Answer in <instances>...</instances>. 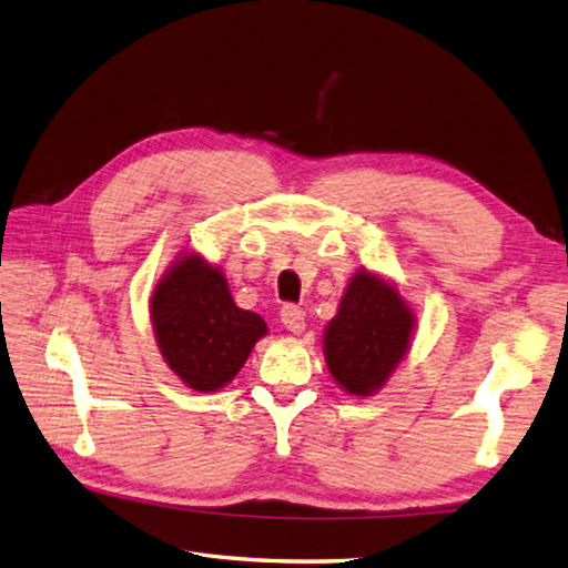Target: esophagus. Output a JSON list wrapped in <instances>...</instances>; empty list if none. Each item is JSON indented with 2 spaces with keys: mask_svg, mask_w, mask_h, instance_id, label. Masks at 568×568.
<instances>
[{
  "mask_svg": "<svg viewBox=\"0 0 568 568\" xmlns=\"http://www.w3.org/2000/svg\"><path fill=\"white\" fill-rule=\"evenodd\" d=\"M281 322L290 333H302L304 326H307L304 324V312L300 307H295V304H285V307L281 310Z\"/></svg>",
  "mask_w": 568,
  "mask_h": 568,
  "instance_id": "obj_1",
  "label": "esophagus"
}]
</instances>
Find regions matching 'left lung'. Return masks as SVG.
<instances>
[{
    "instance_id": "left-lung-1",
    "label": "left lung",
    "mask_w": 568,
    "mask_h": 568,
    "mask_svg": "<svg viewBox=\"0 0 568 568\" xmlns=\"http://www.w3.org/2000/svg\"><path fill=\"white\" fill-rule=\"evenodd\" d=\"M417 316L396 283L359 268L324 331L328 372L345 394L372 396L408 355Z\"/></svg>"
}]
</instances>
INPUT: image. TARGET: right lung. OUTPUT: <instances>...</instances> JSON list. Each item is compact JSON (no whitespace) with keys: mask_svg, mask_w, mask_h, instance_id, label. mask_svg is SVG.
<instances>
[{"mask_svg":"<svg viewBox=\"0 0 568 568\" xmlns=\"http://www.w3.org/2000/svg\"><path fill=\"white\" fill-rule=\"evenodd\" d=\"M158 351L180 379L213 394L235 379L268 326L230 295L225 273L196 252L172 261L151 295Z\"/></svg>","mask_w":568,"mask_h":568,"instance_id":"1","label":"right lung"}]
</instances>
